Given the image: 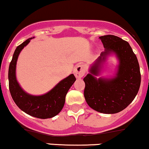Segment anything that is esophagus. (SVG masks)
I'll use <instances>...</instances> for the list:
<instances>
[{
    "label": "esophagus",
    "instance_id": "esophagus-1",
    "mask_svg": "<svg viewBox=\"0 0 149 149\" xmlns=\"http://www.w3.org/2000/svg\"><path fill=\"white\" fill-rule=\"evenodd\" d=\"M85 72H86V70H85L84 66L83 65L79 64L75 67L74 70V74L77 78L80 79V78H81L84 75Z\"/></svg>",
    "mask_w": 149,
    "mask_h": 149
}]
</instances>
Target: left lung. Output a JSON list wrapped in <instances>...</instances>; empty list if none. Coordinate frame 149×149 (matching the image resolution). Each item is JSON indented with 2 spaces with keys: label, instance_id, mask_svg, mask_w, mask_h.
I'll return each instance as SVG.
<instances>
[{
  "label": "left lung",
  "instance_id": "8db88e82",
  "mask_svg": "<svg viewBox=\"0 0 149 149\" xmlns=\"http://www.w3.org/2000/svg\"><path fill=\"white\" fill-rule=\"evenodd\" d=\"M104 52L90 68L84 78L85 100L88 106L99 113L114 114L126 108L134 99L141 84V73L137 58L127 41L114 35L99 37ZM116 54L118 60V71L111 79L95 77L99 74L107 55Z\"/></svg>",
  "mask_w": 149,
  "mask_h": 149
}]
</instances>
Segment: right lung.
<instances>
[{
	"label": "right lung",
	"mask_w": 149,
	"mask_h": 149,
	"mask_svg": "<svg viewBox=\"0 0 149 149\" xmlns=\"http://www.w3.org/2000/svg\"><path fill=\"white\" fill-rule=\"evenodd\" d=\"M31 38H28L18 46L13 54L8 70L10 92L17 106L26 114L41 119L51 118L63 109L67 93L76 78L74 74H71L61 80L51 91L41 96H33L25 92L17 81L16 64L19 53Z\"/></svg>",
	"instance_id": "obj_1"
}]
</instances>
